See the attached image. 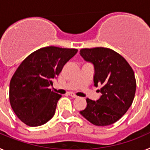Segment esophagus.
<instances>
[{
	"mask_svg": "<svg viewBox=\"0 0 150 150\" xmlns=\"http://www.w3.org/2000/svg\"><path fill=\"white\" fill-rule=\"evenodd\" d=\"M68 95H70L71 97H72L73 98H77V96H76V95H75L74 92H68Z\"/></svg>",
	"mask_w": 150,
	"mask_h": 150,
	"instance_id": "obj_1",
	"label": "esophagus"
}]
</instances>
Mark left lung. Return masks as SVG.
I'll return each mask as SVG.
<instances>
[{"instance_id": "obj_1", "label": "left lung", "mask_w": 150, "mask_h": 150, "mask_svg": "<svg viewBox=\"0 0 150 150\" xmlns=\"http://www.w3.org/2000/svg\"><path fill=\"white\" fill-rule=\"evenodd\" d=\"M79 54L94 66L95 87L102 85L98 100L87 98L86 107L79 113L98 126L116 122L132 106L136 91L134 71L122 55L110 49H82Z\"/></svg>"}]
</instances>
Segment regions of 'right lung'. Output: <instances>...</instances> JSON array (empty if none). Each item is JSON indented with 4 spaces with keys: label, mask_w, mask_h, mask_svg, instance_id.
Here are the masks:
<instances>
[{
    "label": "right lung",
    "mask_w": 150,
    "mask_h": 150,
    "mask_svg": "<svg viewBox=\"0 0 150 150\" xmlns=\"http://www.w3.org/2000/svg\"><path fill=\"white\" fill-rule=\"evenodd\" d=\"M76 52V49L44 47L29 55L18 66L10 80V101L22 122L37 127L53 117L62 95L49 87Z\"/></svg>",
    "instance_id": "obj_1"
}]
</instances>
